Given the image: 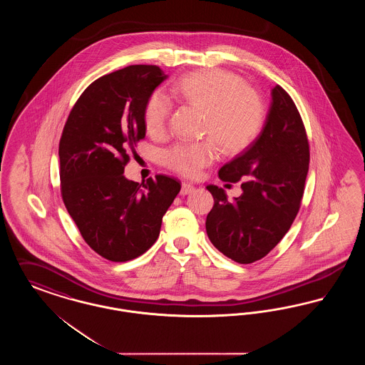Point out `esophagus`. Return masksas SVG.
I'll return each mask as SVG.
<instances>
[{
	"label": "esophagus",
	"instance_id": "1",
	"mask_svg": "<svg viewBox=\"0 0 365 365\" xmlns=\"http://www.w3.org/2000/svg\"><path fill=\"white\" fill-rule=\"evenodd\" d=\"M194 191V186L189 183V182H183L182 183V189H180V194L182 195H186V194H190Z\"/></svg>",
	"mask_w": 365,
	"mask_h": 365
}]
</instances>
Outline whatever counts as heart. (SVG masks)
Here are the masks:
<instances>
[{"instance_id": "1", "label": "heart", "mask_w": 365, "mask_h": 365, "mask_svg": "<svg viewBox=\"0 0 365 365\" xmlns=\"http://www.w3.org/2000/svg\"><path fill=\"white\" fill-rule=\"evenodd\" d=\"M175 96L204 110L202 134L195 143H180L164 153L167 167L185 176H195L217 156V144L225 153L237 155L259 138L265 123V105L260 96L246 86L241 76L223 70L192 72L174 86ZM171 113L170 100L155 91L143 106V124L150 137L164 135Z\"/></svg>"}]
</instances>
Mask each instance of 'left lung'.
Here are the masks:
<instances>
[{"label": "left lung", "instance_id": "left-lung-1", "mask_svg": "<svg viewBox=\"0 0 365 365\" xmlns=\"http://www.w3.org/2000/svg\"><path fill=\"white\" fill-rule=\"evenodd\" d=\"M262 131L247 149L219 170L225 182L245 179L234 201L209 185L215 204L207 216L213 246L240 264L267 256L286 235L301 205L309 168V143L292 97L277 85Z\"/></svg>", "mask_w": 365, "mask_h": 365}]
</instances>
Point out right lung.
<instances>
[{"mask_svg": "<svg viewBox=\"0 0 365 365\" xmlns=\"http://www.w3.org/2000/svg\"><path fill=\"white\" fill-rule=\"evenodd\" d=\"M167 75L157 66H128L94 81L73 105L58 145L64 205L87 245L123 262L156 242L161 220L180 191L174 178L140 185L123 173L145 138L143 106Z\"/></svg>", "mask_w": 365, "mask_h": 365, "instance_id": "add662e5", "label": "right lung"}]
</instances>
